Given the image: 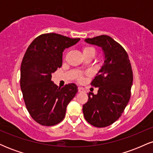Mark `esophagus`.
I'll return each mask as SVG.
<instances>
[{
  "mask_svg": "<svg viewBox=\"0 0 153 153\" xmlns=\"http://www.w3.org/2000/svg\"><path fill=\"white\" fill-rule=\"evenodd\" d=\"M78 92H80V93H84V92H85V89L82 88H81V87H78Z\"/></svg>",
  "mask_w": 153,
  "mask_h": 153,
  "instance_id": "1",
  "label": "esophagus"
}]
</instances>
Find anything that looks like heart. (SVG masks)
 <instances>
[{
  "mask_svg": "<svg viewBox=\"0 0 153 153\" xmlns=\"http://www.w3.org/2000/svg\"><path fill=\"white\" fill-rule=\"evenodd\" d=\"M82 52H83L84 55H86L88 54H91V53H94L96 52L95 51V49L92 47H89V46H85L82 48Z\"/></svg>",
  "mask_w": 153,
  "mask_h": 153,
  "instance_id": "heart-1",
  "label": "heart"
}]
</instances>
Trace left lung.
<instances>
[{
	"label": "left lung",
	"instance_id": "8db88e82",
	"mask_svg": "<svg viewBox=\"0 0 153 153\" xmlns=\"http://www.w3.org/2000/svg\"><path fill=\"white\" fill-rule=\"evenodd\" d=\"M85 42L102 47L105 60L91 82L98 94H88L82 106L84 117L96 127H106L115 122L124 112L131 96L133 73L127 52L120 44L107 35L85 39Z\"/></svg>",
	"mask_w": 153,
	"mask_h": 153
}]
</instances>
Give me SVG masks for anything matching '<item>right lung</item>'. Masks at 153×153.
Segmentation results:
<instances>
[{"mask_svg": "<svg viewBox=\"0 0 153 153\" xmlns=\"http://www.w3.org/2000/svg\"><path fill=\"white\" fill-rule=\"evenodd\" d=\"M80 38L55 33L38 36L30 44L21 65L20 85L29 114L43 126L59 124L65 117L68 103L78 92L74 83L59 88L51 80L52 73L62 65V52Z\"/></svg>", "mask_w": 153, "mask_h": 153, "instance_id": "1", "label": "right lung"}]
</instances>
